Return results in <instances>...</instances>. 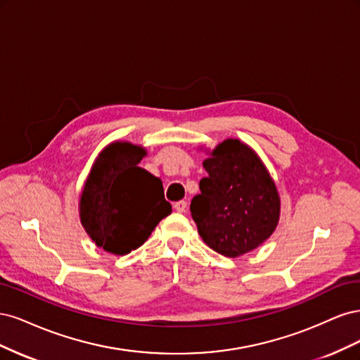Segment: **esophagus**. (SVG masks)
I'll use <instances>...</instances> for the list:
<instances>
[{
    "label": "esophagus",
    "mask_w": 360,
    "mask_h": 360,
    "mask_svg": "<svg viewBox=\"0 0 360 360\" xmlns=\"http://www.w3.org/2000/svg\"><path fill=\"white\" fill-rule=\"evenodd\" d=\"M174 209H176V212H179V213H184L188 209V202L183 201V200L177 201L176 204H174Z\"/></svg>",
    "instance_id": "34e87169"
}]
</instances>
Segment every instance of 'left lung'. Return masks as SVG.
<instances>
[{
  "instance_id": "obj_1",
  "label": "left lung",
  "mask_w": 360,
  "mask_h": 360,
  "mask_svg": "<svg viewBox=\"0 0 360 360\" xmlns=\"http://www.w3.org/2000/svg\"><path fill=\"white\" fill-rule=\"evenodd\" d=\"M202 165L209 176L191 202L202 240L233 258L267 240L279 219V197L263 162L238 139H226Z\"/></svg>"
}]
</instances>
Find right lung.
<instances>
[{
	"mask_svg": "<svg viewBox=\"0 0 360 360\" xmlns=\"http://www.w3.org/2000/svg\"><path fill=\"white\" fill-rule=\"evenodd\" d=\"M146 150L108 146L97 158L81 197V222L106 252L126 255L143 245L171 212L160 179L136 167Z\"/></svg>",
	"mask_w": 360,
	"mask_h": 360,
	"instance_id": "add662e5",
	"label": "right lung"
}]
</instances>
